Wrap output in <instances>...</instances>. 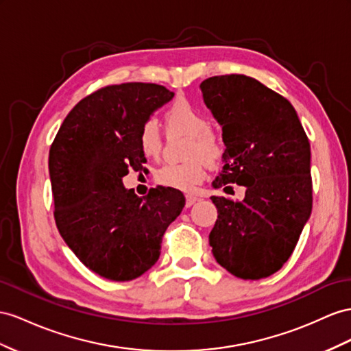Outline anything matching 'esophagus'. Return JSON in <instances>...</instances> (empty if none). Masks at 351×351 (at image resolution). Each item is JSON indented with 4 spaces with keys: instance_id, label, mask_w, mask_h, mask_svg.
Instances as JSON below:
<instances>
[{
    "instance_id": "esophagus-1",
    "label": "esophagus",
    "mask_w": 351,
    "mask_h": 351,
    "mask_svg": "<svg viewBox=\"0 0 351 351\" xmlns=\"http://www.w3.org/2000/svg\"><path fill=\"white\" fill-rule=\"evenodd\" d=\"M197 200H199V199H197L195 195H190V194L185 195V204H186V208H191V206H193Z\"/></svg>"
}]
</instances>
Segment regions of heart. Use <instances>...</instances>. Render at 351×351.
Instances as JSON below:
<instances>
[{
    "instance_id": "1",
    "label": "heart",
    "mask_w": 351,
    "mask_h": 351,
    "mask_svg": "<svg viewBox=\"0 0 351 351\" xmlns=\"http://www.w3.org/2000/svg\"><path fill=\"white\" fill-rule=\"evenodd\" d=\"M169 132L188 134L182 163H166L157 169L156 182L179 191H191L203 181L206 163L215 165L221 157V143L210 129L209 119L186 99H176L165 114ZM139 148L147 157H157L161 151V136L157 124L148 121L139 132Z\"/></svg>"
}]
</instances>
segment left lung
<instances>
[{"label": "left lung", "instance_id": "left-lung-1", "mask_svg": "<svg viewBox=\"0 0 351 351\" xmlns=\"http://www.w3.org/2000/svg\"><path fill=\"white\" fill-rule=\"evenodd\" d=\"M200 90L226 145L212 186L246 188L243 200L210 197L212 254L232 276L258 280L289 259L311 215L310 142L291 102L252 77H210Z\"/></svg>", "mask_w": 351, "mask_h": 351}]
</instances>
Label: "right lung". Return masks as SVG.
<instances>
[{
    "instance_id": "right-lung-1",
    "label": "right lung",
    "mask_w": 351,
    "mask_h": 351,
    "mask_svg": "<svg viewBox=\"0 0 351 351\" xmlns=\"http://www.w3.org/2000/svg\"><path fill=\"white\" fill-rule=\"evenodd\" d=\"M175 93L165 86H108L80 101L53 141L49 173L62 239L93 273L133 280L157 263L161 239L185 206L173 188H152L139 199L123 185L145 156L139 132Z\"/></svg>"
}]
</instances>
